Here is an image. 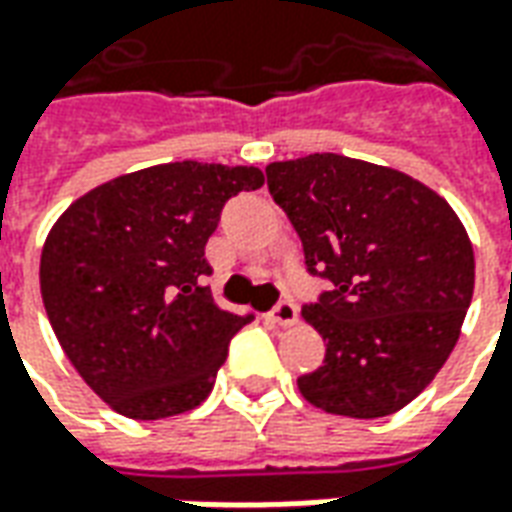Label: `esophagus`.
Returning a JSON list of instances; mask_svg holds the SVG:
<instances>
[{
    "label": "esophagus",
    "mask_w": 512,
    "mask_h": 512,
    "mask_svg": "<svg viewBox=\"0 0 512 512\" xmlns=\"http://www.w3.org/2000/svg\"><path fill=\"white\" fill-rule=\"evenodd\" d=\"M268 321L277 323V326H293V323L299 321V310H296L293 301H279L277 307L268 312Z\"/></svg>",
    "instance_id": "1"
}]
</instances>
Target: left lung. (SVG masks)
I'll use <instances>...</instances> for the list:
<instances>
[{
    "label": "left lung",
    "instance_id": "8db88e82",
    "mask_svg": "<svg viewBox=\"0 0 512 512\" xmlns=\"http://www.w3.org/2000/svg\"><path fill=\"white\" fill-rule=\"evenodd\" d=\"M266 180L307 274L332 282L301 307L326 343L301 395L340 417L395 414L436 378L472 304L461 219L425 183L337 153L274 161Z\"/></svg>",
    "mask_w": 512,
    "mask_h": 512
}]
</instances>
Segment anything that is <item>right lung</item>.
Wrapping results in <instances>:
<instances>
[{
	"label": "right lung",
	"instance_id": "right-lung-1",
	"mask_svg": "<svg viewBox=\"0 0 512 512\" xmlns=\"http://www.w3.org/2000/svg\"><path fill=\"white\" fill-rule=\"evenodd\" d=\"M257 167L175 161L87 191L51 227L40 293L62 351L95 395L131 419H164L211 395L252 315L213 304L205 244L224 202L263 186Z\"/></svg>",
	"mask_w": 512,
	"mask_h": 512
}]
</instances>
